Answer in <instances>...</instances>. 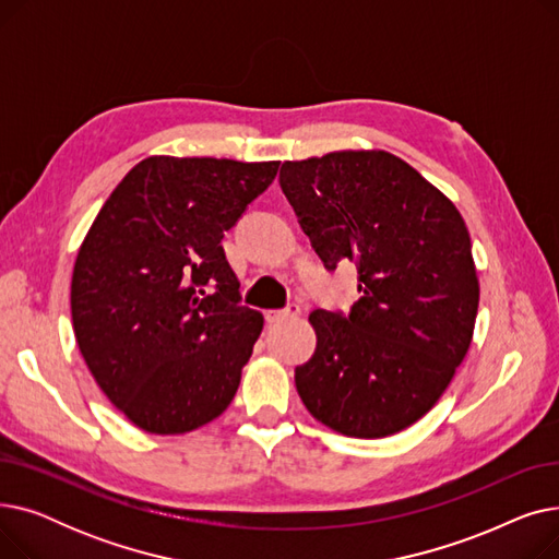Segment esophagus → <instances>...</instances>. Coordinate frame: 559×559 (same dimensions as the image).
Wrapping results in <instances>:
<instances>
[{"label":"esophagus","mask_w":559,"mask_h":559,"mask_svg":"<svg viewBox=\"0 0 559 559\" xmlns=\"http://www.w3.org/2000/svg\"><path fill=\"white\" fill-rule=\"evenodd\" d=\"M299 314H301V306L289 304V306L283 308V310H267V312H264V319H267V324H278V321H285V319H292V317H299Z\"/></svg>","instance_id":"esophagus-1"}]
</instances>
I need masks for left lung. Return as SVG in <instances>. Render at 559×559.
Masks as SVG:
<instances>
[{
    "mask_svg": "<svg viewBox=\"0 0 559 559\" xmlns=\"http://www.w3.org/2000/svg\"><path fill=\"white\" fill-rule=\"evenodd\" d=\"M281 188L326 270L358 267L348 314L312 310V358L297 392L324 426L394 435L444 394L474 337L480 285L460 211L394 154L285 160Z\"/></svg>",
    "mask_w": 559,
    "mask_h": 559,
    "instance_id": "left-lung-1",
    "label": "left lung"
}]
</instances>
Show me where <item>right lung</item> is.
<instances>
[{"mask_svg":"<svg viewBox=\"0 0 559 559\" xmlns=\"http://www.w3.org/2000/svg\"><path fill=\"white\" fill-rule=\"evenodd\" d=\"M276 171L278 160L150 156L87 230L70 295L76 344L138 428L190 432L238 392L264 319L240 306L222 238Z\"/></svg>","mask_w":559,"mask_h":559,"instance_id":"add662e5","label":"right lung"}]
</instances>
